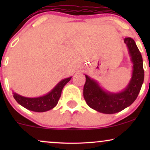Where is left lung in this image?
Returning <instances> with one entry per match:
<instances>
[{"instance_id": "8db88e82", "label": "left lung", "mask_w": 150, "mask_h": 150, "mask_svg": "<svg viewBox=\"0 0 150 150\" xmlns=\"http://www.w3.org/2000/svg\"><path fill=\"white\" fill-rule=\"evenodd\" d=\"M123 39L132 63L131 78L125 89L118 92H108L97 80L85 75L84 98L89 107L98 112L113 114L128 107L137 99L143 84L144 75L142 55L132 38L125 37Z\"/></svg>"}]
</instances>
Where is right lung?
<instances>
[{
  "label": "right lung",
  "instance_id": "right-lung-1",
  "mask_svg": "<svg viewBox=\"0 0 150 150\" xmlns=\"http://www.w3.org/2000/svg\"><path fill=\"white\" fill-rule=\"evenodd\" d=\"M71 78L70 77L61 80L49 92L41 97H26L13 92V97L19 104L27 109L35 112H45L57 105L63 87Z\"/></svg>",
  "mask_w": 150,
  "mask_h": 150
}]
</instances>
